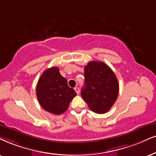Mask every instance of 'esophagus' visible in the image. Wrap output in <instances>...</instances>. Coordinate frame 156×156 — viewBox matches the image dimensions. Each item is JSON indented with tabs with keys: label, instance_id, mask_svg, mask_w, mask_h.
<instances>
[{
	"label": "esophagus",
	"instance_id": "obj_1",
	"mask_svg": "<svg viewBox=\"0 0 156 156\" xmlns=\"http://www.w3.org/2000/svg\"><path fill=\"white\" fill-rule=\"evenodd\" d=\"M74 90H75V92L76 93V94L80 93V88H79V87H74Z\"/></svg>",
	"mask_w": 156,
	"mask_h": 156
}]
</instances>
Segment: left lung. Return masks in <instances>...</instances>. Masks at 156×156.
Returning a JSON list of instances; mask_svg holds the SVG:
<instances>
[{"label": "left lung", "mask_w": 156, "mask_h": 156, "mask_svg": "<svg viewBox=\"0 0 156 156\" xmlns=\"http://www.w3.org/2000/svg\"><path fill=\"white\" fill-rule=\"evenodd\" d=\"M84 85L82 98L96 113L110 110L119 95V85L111 69L101 61H90L84 66Z\"/></svg>", "instance_id": "1"}]
</instances>
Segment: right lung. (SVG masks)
<instances>
[{"label":"right lung","instance_id":"1","mask_svg":"<svg viewBox=\"0 0 156 156\" xmlns=\"http://www.w3.org/2000/svg\"><path fill=\"white\" fill-rule=\"evenodd\" d=\"M36 95L44 110L60 115L68 109L76 93L69 87L66 79L61 76L59 69L51 67L40 76L36 87Z\"/></svg>","mask_w":156,"mask_h":156}]
</instances>
